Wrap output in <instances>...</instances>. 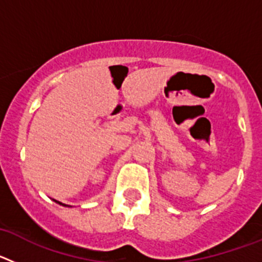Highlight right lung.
<instances>
[{
    "label": "right lung",
    "mask_w": 262,
    "mask_h": 262,
    "mask_svg": "<svg viewBox=\"0 0 262 262\" xmlns=\"http://www.w3.org/2000/svg\"><path fill=\"white\" fill-rule=\"evenodd\" d=\"M60 203V202H59ZM60 205H62V203H60ZM62 206H66V205H62Z\"/></svg>",
    "instance_id": "obj_1"
}]
</instances>
